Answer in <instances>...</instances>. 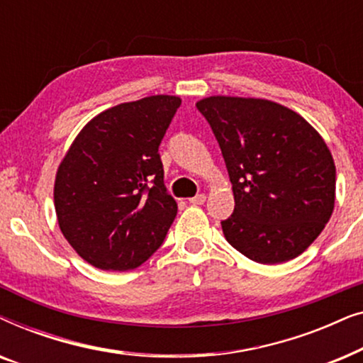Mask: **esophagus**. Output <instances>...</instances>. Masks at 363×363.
Returning a JSON list of instances; mask_svg holds the SVG:
<instances>
[{
  "mask_svg": "<svg viewBox=\"0 0 363 363\" xmlns=\"http://www.w3.org/2000/svg\"><path fill=\"white\" fill-rule=\"evenodd\" d=\"M191 203V205H195V206H198V205H203V203L206 201V195L205 193H200V195H196V196H193V198H190V200H188Z\"/></svg>",
  "mask_w": 363,
  "mask_h": 363,
  "instance_id": "1",
  "label": "esophagus"
}]
</instances>
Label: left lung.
Segmentation results:
<instances>
[{
    "instance_id": "8db88e82",
    "label": "left lung",
    "mask_w": 363,
    "mask_h": 363,
    "mask_svg": "<svg viewBox=\"0 0 363 363\" xmlns=\"http://www.w3.org/2000/svg\"><path fill=\"white\" fill-rule=\"evenodd\" d=\"M220 143L235 195L221 221L250 259L279 264L309 247L330 220L335 165L319 132L281 104L211 96L196 102Z\"/></svg>"
}]
</instances>
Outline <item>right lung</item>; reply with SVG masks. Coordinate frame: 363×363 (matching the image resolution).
Wrapping results in <instances>:
<instances>
[{"instance_id":"add662e5","label":"right lung","mask_w":363,"mask_h":363,"mask_svg":"<svg viewBox=\"0 0 363 363\" xmlns=\"http://www.w3.org/2000/svg\"><path fill=\"white\" fill-rule=\"evenodd\" d=\"M182 99L118 104L86 123L57 168L54 208L64 238L89 264L135 269L165 240L177 201L158 147Z\"/></svg>"}]
</instances>
